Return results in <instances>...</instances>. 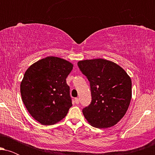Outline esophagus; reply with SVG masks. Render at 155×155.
Listing matches in <instances>:
<instances>
[{"label":"esophagus","instance_id":"34e87169","mask_svg":"<svg viewBox=\"0 0 155 155\" xmlns=\"http://www.w3.org/2000/svg\"><path fill=\"white\" fill-rule=\"evenodd\" d=\"M74 101H75V103L76 104H79V99L78 98V97H76L75 99H74Z\"/></svg>","mask_w":155,"mask_h":155}]
</instances>
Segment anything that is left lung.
<instances>
[{"mask_svg": "<svg viewBox=\"0 0 155 155\" xmlns=\"http://www.w3.org/2000/svg\"><path fill=\"white\" fill-rule=\"evenodd\" d=\"M78 66L90 81L91 90V104L82 110L85 119L97 128L115 125L128 109L130 77L120 65L101 58L81 60Z\"/></svg>", "mask_w": 155, "mask_h": 155, "instance_id": "obj_1", "label": "left lung"}]
</instances>
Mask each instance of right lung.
<instances>
[{
  "label": "right lung",
  "mask_w": 155,
  "mask_h": 155,
  "mask_svg": "<svg viewBox=\"0 0 155 155\" xmlns=\"http://www.w3.org/2000/svg\"><path fill=\"white\" fill-rule=\"evenodd\" d=\"M73 64L57 57H47L26 71L20 84L25 106L30 114L44 125L60 122L72 106L66 78Z\"/></svg>",
  "instance_id": "1"
}]
</instances>
